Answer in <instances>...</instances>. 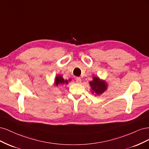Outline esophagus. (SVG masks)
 <instances>
[{"label":"esophagus","mask_w":149,"mask_h":149,"mask_svg":"<svg viewBox=\"0 0 149 149\" xmlns=\"http://www.w3.org/2000/svg\"><path fill=\"white\" fill-rule=\"evenodd\" d=\"M76 83H80L81 82V79L79 77H77L76 78Z\"/></svg>","instance_id":"esophagus-1"}]
</instances>
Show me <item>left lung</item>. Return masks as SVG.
<instances>
[{
    "instance_id": "obj_1",
    "label": "left lung",
    "mask_w": 149,
    "mask_h": 149,
    "mask_svg": "<svg viewBox=\"0 0 149 149\" xmlns=\"http://www.w3.org/2000/svg\"><path fill=\"white\" fill-rule=\"evenodd\" d=\"M90 86L93 90V93H95L97 95L104 93L107 88V84L104 81H101L97 77H94L92 81L89 82Z\"/></svg>"
}]
</instances>
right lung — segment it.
<instances>
[{"mask_svg": "<svg viewBox=\"0 0 149 149\" xmlns=\"http://www.w3.org/2000/svg\"><path fill=\"white\" fill-rule=\"evenodd\" d=\"M55 83L56 86H58V85L63 84L65 83H68V81L65 80L63 78H62L61 76H56V78L55 79Z\"/></svg>", "mask_w": 149, "mask_h": 149, "instance_id": "add662e5", "label": "right lung"}]
</instances>
